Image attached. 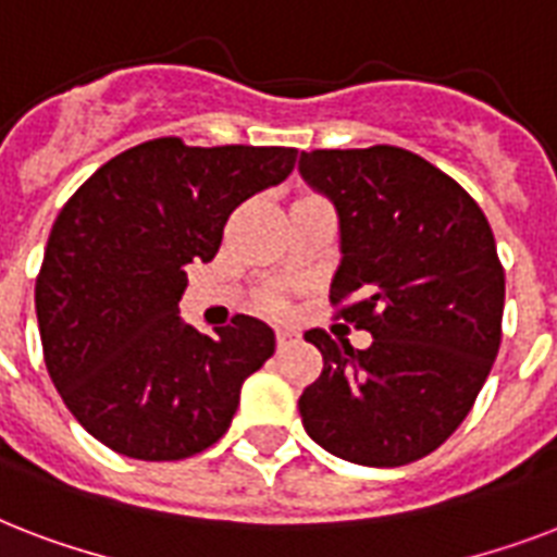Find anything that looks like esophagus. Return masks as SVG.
<instances>
[{
    "mask_svg": "<svg viewBox=\"0 0 557 557\" xmlns=\"http://www.w3.org/2000/svg\"><path fill=\"white\" fill-rule=\"evenodd\" d=\"M297 341V332L288 330V326H280L277 330V344L280 347H288V344H295Z\"/></svg>",
    "mask_w": 557,
    "mask_h": 557,
    "instance_id": "34e87169",
    "label": "esophagus"
}]
</instances>
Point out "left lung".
<instances>
[{"label": "left lung", "instance_id": "obj_1", "mask_svg": "<svg viewBox=\"0 0 557 557\" xmlns=\"http://www.w3.org/2000/svg\"><path fill=\"white\" fill-rule=\"evenodd\" d=\"M297 173L338 213L332 304L367 349L309 330L323 372L297 401L306 433L370 468L428 457L466 419L500 349L506 274L471 196L398 147L300 152Z\"/></svg>", "mask_w": 557, "mask_h": 557}]
</instances>
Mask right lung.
Instances as JSON below:
<instances>
[{"label":"right lung","mask_w":557,"mask_h":557,"mask_svg":"<svg viewBox=\"0 0 557 557\" xmlns=\"http://www.w3.org/2000/svg\"><path fill=\"white\" fill-rule=\"evenodd\" d=\"M292 147L138 144L60 210L34 306L48 375L107 448L185 459L231 428L245 379L274 356L269 323L236 314L201 335L178 314L187 265L210 262L236 205L283 185Z\"/></svg>","instance_id":"add662e5"}]
</instances>
